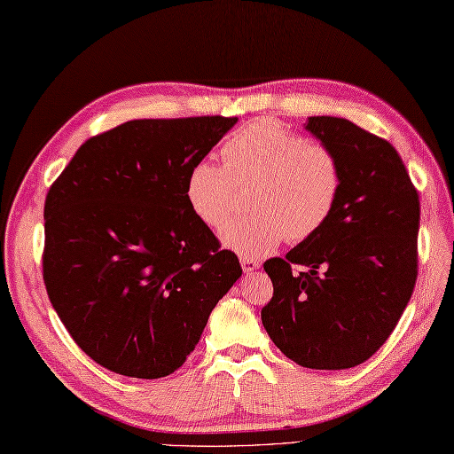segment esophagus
Returning a JSON list of instances; mask_svg holds the SVG:
<instances>
[{"label": "esophagus", "mask_w": 454, "mask_h": 454, "mask_svg": "<svg viewBox=\"0 0 454 454\" xmlns=\"http://www.w3.org/2000/svg\"><path fill=\"white\" fill-rule=\"evenodd\" d=\"M261 261L258 258H253V256H240V266H243L245 272H253L256 270V268H261Z\"/></svg>", "instance_id": "34e87169"}]
</instances>
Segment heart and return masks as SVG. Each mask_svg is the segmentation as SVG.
Segmentation results:
<instances>
[{
  "label": "heart",
  "instance_id": "obj_1",
  "mask_svg": "<svg viewBox=\"0 0 454 454\" xmlns=\"http://www.w3.org/2000/svg\"><path fill=\"white\" fill-rule=\"evenodd\" d=\"M225 166L198 160L186 200L201 223L221 227L237 206V190L253 188V215L231 221L221 240L240 256H262L288 237L309 239L327 223L340 193V164L327 145L308 141L276 119H254L221 149Z\"/></svg>",
  "mask_w": 454,
  "mask_h": 454
}]
</instances>
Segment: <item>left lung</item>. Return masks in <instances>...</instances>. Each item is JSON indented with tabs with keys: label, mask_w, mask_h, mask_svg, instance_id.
<instances>
[{
	"label": "left lung",
	"mask_w": 454,
	"mask_h": 454,
	"mask_svg": "<svg viewBox=\"0 0 454 454\" xmlns=\"http://www.w3.org/2000/svg\"><path fill=\"white\" fill-rule=\"evenodd\" d=\"M305 129L339 159L340 193L316 235L264 262L274 295L261 317L294 363L345 370L386 343L411 298L419 193L384 138L327 115L309 117Z\"/></svg>",
	"instance_id": "1"
}]
</instances>
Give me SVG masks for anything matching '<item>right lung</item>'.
<instances>
[{"label": "right lung", "instance_id": "1", "mask_svg": "<svg viewBox=\"0 0 454 454\" xmlns=\"http://www.w3.org/2000/svg\"><path fill=\"white\" fill-rule=\"evenodd\" d=\"M237 117L135 119L88 138L46 193L43 278L98 364L162 378L186 363L243 268L186 200Z\"/></svg>", "mask_w": 454, "mask_h": 454}]
</instances>
